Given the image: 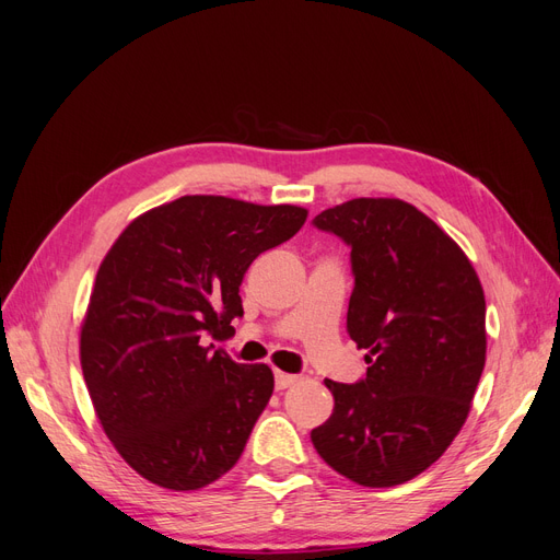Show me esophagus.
I'll use <instances>...</instances> for the list:
<instances>
[{
    "mask_svg": "<svg viewBox=\"0 0 560 560\" xmlns=\"http://www.w3.org/2000/svg\"><path fill=\"white\" fill-rule=\"evenodd\" d=\"M296 383V376L284 374V371H276V389H287Z\"/></svg>",
    "mask_w": 560,
    "mask_h": 560,
    "instance_id": "esophagus-1",
    "label": "esophagus"
}]
</instances>
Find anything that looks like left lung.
Returning <instances> with one entry per match:
<instances>
[{
	"label": "left lung",
	"mask_w": 560,
	"mask_h": 560,
	"mask_svg": "<svg viewBox=\"0 0 560 560\" xmlns=\"http://www.w3.org/2000/svg\"><path fill=\"white\" fill-rule=\"evenodd\" d=\"M313 224L350 245L348 334L366 376L325 381L313 446L346 479L389 488L436 463L465 425L486 364V299L457 243L399 198H352Z\"/></svg>",
	"instance_id": "8db88e82"
}]
</instances>
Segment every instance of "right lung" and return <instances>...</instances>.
Segmentation results:
<instances>
[{
  "instance_id": "obj_1",
  "label": "right lung",
  "mask_w": 560,
  "mask_h": 560,
  "mask_svg": "<svg viewBox=\"0 0 560 560\" xmlns=\"http://www.w3.org/2000/svg\"><path fill=\"white\" fill-rule=\"evenodd\" d=\"M306 217L182 196L130 222L100 264L81 325L83 381L109 442L147 481L198 490L238 463L273 371L206 343L235 334L245 270Z\"/></svg>"
}]
</instances>
